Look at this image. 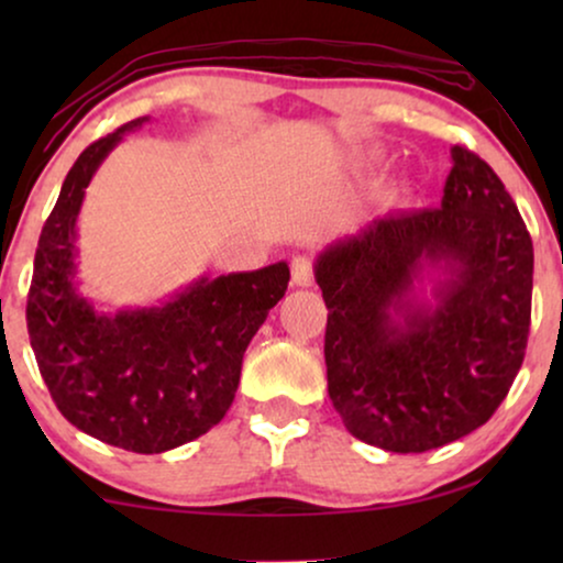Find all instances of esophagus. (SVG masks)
<instances>
[{
  "label": "esophagus",
  "mask_w": 563,
  "mask_h": 563,
  "mask_svg": "<svg viewBox=\"0 0 563 563\" xmlns=\"http://www.w3.org/2000/svg\"><path fill=\"white\" fill-rule=\"evenodd\" d=\"M291 282L297 284V287H312V264L310 258L305 256H297L291 261Z\"/></svg>",
  "instance_id": "esophagus-1"
}]
</instances>
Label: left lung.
Listing matches in <instances>:
<instances>
[{
	"mask_svg": "<svg viewBox=\"0 0 563 563\" xmlns=\"http://www.w3.org/2000/svg\"><path fill=\"white\" fill-rule=\"evenodd\" d=\"M441 207L387 212L325 245L328 391L345 430L422 453L484 426L526 356L533 243L499 176L451 148Z\"/></svg>",
	"mask_w": 563,
	"mask_h": 563,
	"instance_id": "left-lung-1",
	"label": "left lung"
}]
</instances>
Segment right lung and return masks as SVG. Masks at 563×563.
Here are the masks:
<instances>
[{
    "instance_id": "1",
    "label": "right lung",
    "mask_w": 563,
    "mask_h": 563,
    "mask_svg": "<svg viewBox=\"0 0 563 563\" xmlns=\"http://www.w3.org/2000/svg\"><path fill=\"white\" fill-rule=\"evenodd\" d=\"M151 118L99 137L66 174L45 220L27 295V333L60 415L135 453L184 445L225 418L243 353L289 284L287 261L202 274L148 307L104 310L81 291L79 212L104 158Z\"/></svg>"
}]
</instances>
